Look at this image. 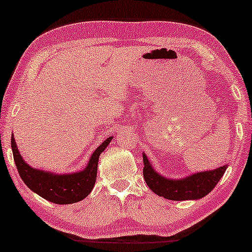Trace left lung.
<instances>
[{
  "label": "left lung",
  "mask_w": 252,
  "mask_h": 252,
  "mask_svg": "<svg viewBox=\"0 0 252 252\" xmlns=\"http://www.w3.org/2000/svg\"><path fill=\"white\" fill-rule=\"evenodd\" d=\"M143 164V178L148 187L155 194L172 201H187L204 197L216 187L227 168V165H223L217 170L199 172L180 180H172L158 174L151 167L144 154Z\"/></svg>",
  "instance_id": "1"
}]
</instances>
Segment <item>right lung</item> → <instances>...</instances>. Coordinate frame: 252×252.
<instances>
[{
  "label": "right lung",
  "instance_id": "add662e5",
  "mask_svg": "<svg viewBox=\"0 0 252 252\" xmlns=\"http://www.w3.org/2000/svg\"><path fill=\"white\" fill-rule=\"evenodd\" d=\"M111 140L112 136L108 137L94 151L84 171L62 175L36 170L26 164L17 149L13 136H11V148L20 178L31 190L55 204H72L84 199L92 191L97 175L99 155L104 151Z\"/></svg>",
  "mask_w": 252,
  "mask_h": 252
}]
</instances>
